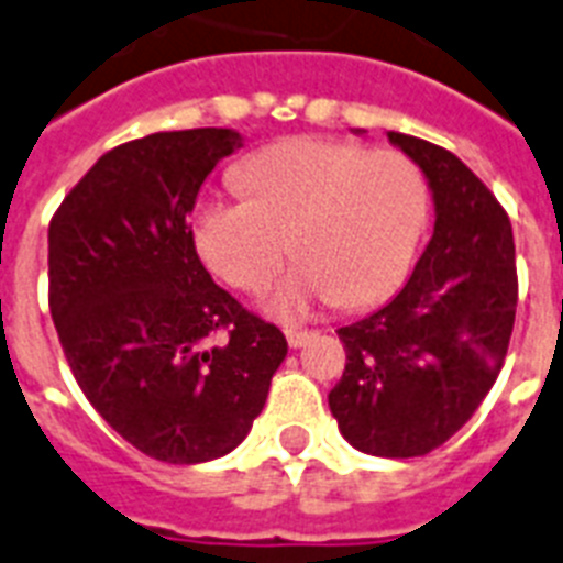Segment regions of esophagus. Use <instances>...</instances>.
I'll list each match as a JSON object with an SVG mask.
<instances>
[{"label":"esophagus","instance_id":"34e87169","mask_svg":"<svg viewBox=\"0 0 563 563\" xmlns=\"http://www.w3.org/2000/svg\"><path fill=\"white\" fill-rule=\"evenodd\" d=\"M312 338V332H306V329H286V341H289L291 350H300Z\"/></svg>","mask_w":563,"mask_h":563}]
</instances>
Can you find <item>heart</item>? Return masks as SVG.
Instances as JSON below:
<instances>
[{
  "mask_svg": "<svg viewBox=\"0 0 563 563\" xmlns=\"http://www.w3.org/2000/svg\"><path fill=\"white\" fill-rule=\"evenodd\" d=\"M245 199H208L190 234L210 272L260 289L283 257L300 254L274 283L266 309L303 318L338 300L364 309L399 289L428 222V185L408 155L329 139H291L240 164Z\"/></svg>",
  "mask_w": 563,
  "mask_h": 563,
  "instance_id": "obj_1",
  "label": "heart"
}]
</instances>
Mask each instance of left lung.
Here are the masks:
<instances>
[{"label": "left lung", "instance_id": "8db88e82", "mask_svg": "<svg viewBox=\"0 0 563 563\" xmlns=\"http://www.w3.org/2000/svg\"><path fill=\"white\" fill-rule=\"evenodd\" d=\"M424 173L433 236L390 303L338 329L344 376L329 410L353 448L422 456L451 440L486 399L509 350L518 274L506 210L454 153L387 132Z\"/></svg>", "mask_w": 563, "mask_h": 563}]
</instances>
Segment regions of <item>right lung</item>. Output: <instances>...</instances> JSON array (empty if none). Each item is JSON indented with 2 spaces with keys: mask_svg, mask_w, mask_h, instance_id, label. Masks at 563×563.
I'll return each instance as SVG.
<instances>
[{
  "mask_svg": "<svg viewBox=\"0 0 563 563\" xmlns=\"http://www.w3.org/2000/svg\"><path fill=\"white\" fill-rule=\"evenodd\" d=\"M242 144L217 126L121 144L48 225V306L68 367L91 408L162 463L231 454L289 353L280 329L210 280L187 225L208 173Z\"/></svg>",
  "mask_w": 563,
  "mask_h": 563,
  "instance_id": "add662e5",
  "label": "right lung"
}]
</instances>
